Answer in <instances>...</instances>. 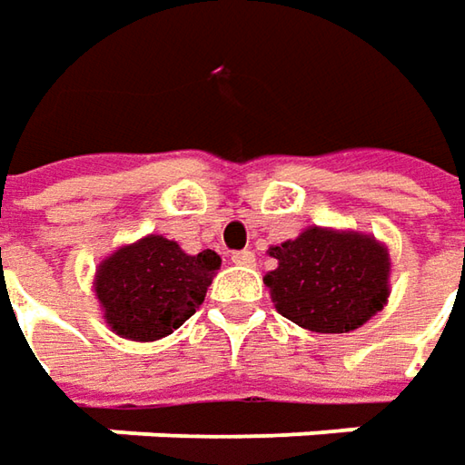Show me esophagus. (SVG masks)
Returning <instances> with one entry per match:
<instances>
[{
  "label": "esophagus",
  "instance_id": "1",
  "mask_svg": "<svg viewBox=\"0 0 465 465\" xmlns=\"http://www.w3.org/2000/svg\"><path fill=\"white\" fill-rule=\"evenodd\" d=\"M232 263H238V266H253L256 263V253L248 251V248L245 251H235L232 253Z\"/></svg>",
  "mask_w": 465,
  "mask_h": 465
}]
</instances>
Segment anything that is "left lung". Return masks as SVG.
Returning <instances> with one entry per match:
<instances>
[{"instance_id": "obj_1", "label": "left lung", "mask_w": 465, "mask_h": 465, "mask_svg": "<svg viewBox=\"0 0 465 465\" xmlns=\"http://www.w3.org/2000/svg\"><path fill=\"white\" fill-rule=\"evenodd\" d=\"M269 253L279 266L263 282L277 311L302 329L347 333L383 308L391 263L372 238L308 227Z\"/></svg>"}]
</instances>
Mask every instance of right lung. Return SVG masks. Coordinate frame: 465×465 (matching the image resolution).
<instances>
[{
  "mask_svg": "<svg viewBox=\"0 0 465 465\" xmlns=\"http://www.w3.org/2000/svg\"><path fill=\"white\" fill-rule=\"evenodd\" d=\"M214 251L188 256L178 242L150 235L100 263L95 292L118 336L154 341L181 329L204 302L220 269Z\"/></svg>",
  "mask_w": 465,
  "mask_h": 465,
  "instance_id": "1",
  "label": "right lung"
}]
</instances>
